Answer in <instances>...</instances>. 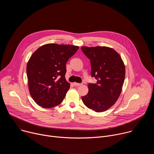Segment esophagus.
Listing matches in <instances>:
<instances>
[{"mask_svg": "<svg viewBox=\"0 0 154 154\" xmlns=\"http://www.w3.org/2000/svg\"><path fill=\"white\" fill-rule=\"evenodd\" d=\"M74 85L75 86H80V85H82V83H79L75 82V83H74Z\"/></svg>", "mask_w": 154, "mask_h": 154, "instance_id": "esophagus-1", "label": "esophagus"}]
</instances>
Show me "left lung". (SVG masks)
<instances>
[{
	"label": "left lung",
	"instance_id": "8db88e82",
	"mask_svg": "<svg viewBox=\"0 0 154 154\" xmlns=\"http://www.w3.org/2000/svg\"><path fill=\"white\" fill-rule=\"evenodd\" d=\"M90 60L91 76L97 80L88 84V93L82 97L83 103L96 112L112 106L119 98L125 79L124 63L113 49L105 46L81 48Z\"/></svg>",
	"mask_w": 154,
	"mask_h": 154
}]
</instances>
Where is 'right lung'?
I'll return each instance as SVG.
<instances>
[{
	"mask_svg": "<svg viewBox=\"0 0 154 154\" xmlns=\"http://www.w3.org/2000/svg\"><path fill=\"white\" fill-rule=\"evenodd\" d=\"M79 47L47 44L39 48L27 64L30 94L39 106L49 108L60 104L70 88L65 79L66 63Z\"/></svg>",
	"mask_w": 154,
	"mask_h": 154,
	"instance_id": "add662e5",
	"label": "right lung"
}]
</instances>
